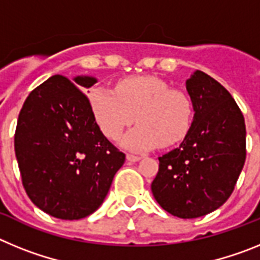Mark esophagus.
<instances>
[{"instance_id":"esophagus-1","label":"esophagus","mask_w":260,"mask_h":260,"mask_svg":"<svg viewBox=\"0 0 260 260\" xmlns=\"http://www.w3.org/2000/svg\"><path fill=\"white\" fill-rule=\"evenodd\" d=\"M126 158H127L128 161H132V162H137L141 160V157H139V156L132 155V153H127V155H126Z\"/></svg>"}]
</instances>
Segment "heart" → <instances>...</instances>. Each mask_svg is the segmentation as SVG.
<instances>
[{
    "mask_svg": "<svg viewBox=\"0 0 260 260\" xmlns=\"http://www.w3.org/2000/svg\"><path fill=\"white\" fill-rule=\"evenodd\" d=\"M89 105L103 134L113 141L135 116L138 125L121 139V144L134 152L181 143L194 119L190 96L156 77L125 78L114 91L95 87L89 93Z\"/></svg>",
    "mask_w": 260,
    "mask_h": 260,
    "instance_id": "obj_1",
    "label": "heart"
}]
</instances>
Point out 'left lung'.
Segmentation results:
<instances>
[{
    "mask_svg": "<svg viewBox=\"0 0 260 260\" xmlns=\"http://www.w3.org/2000/svg\"><path fill=\"white\" fill-rule=\"evenodd\" d=\"M194 119L180 147L158 157L151 190L167 212L195 219L221 207L246 158L245 118L231 93L201 70L186 80Z\"/></svg>",
    "mask_w": 260,
    "mask_h": 260,
    "instance_id": "left-lung-1",
    "label": "left lung"
}]
</instances>
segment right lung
Listing matches in <instances>:
<instances>
[{
    "label": "right lung",
    "mask_w": 260,
    "mask_h": 260,
    "mask_svg": "<svg viewBox=\"0 0 260 260\" xmlns=\"http://www.w3.org/2000/svg\"><path fill=\"white\" fill-rule=\"evenodd\" d=\"M96 82L53 75L29 93L18 117L14 147L24 190L36 207L57 219L95 212L125 162L82 92Z\"/></svg>",
    "instance_id": "add662e5"
}]
</instances>
